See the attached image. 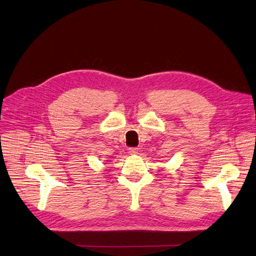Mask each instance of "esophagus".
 I'll list each match as a JSON object with an SVG mask.
<instances>
[{
  "instance_id": "34e87169",
  "label": "esophagus",
  "mask_w": 256,
  "mask_h": 256,
  "mask_svg": "<svg viewBox=\"0 0 256 256\" xmlns=\"http://www.w3.org/2000/svg\"><path fill=\"white\" fill-rule=\"evenodd\" d=\"M138 148H129V154L132 156H136L138 154Z\"/></svg>"
}]
</instances>
